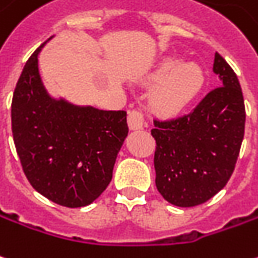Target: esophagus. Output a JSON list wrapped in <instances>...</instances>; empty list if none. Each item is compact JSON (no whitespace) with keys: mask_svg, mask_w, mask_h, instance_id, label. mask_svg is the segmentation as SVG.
Wrapping results in <instances>:
<instances>
[{"mask_svg":"<svg viewBox=\"0 0 258 258\" xmlns=\"http://www.w3.org/2000/svg\"><path fill=\"white\" fill-rule=\"evenodd\" d=\"M147 125L145 114L141 110L128 111V127L130 130H142Z\"/></svg>","mask_w":258,"mask_h":258,"instance_id":"obj_1","label":"esophagus"}]
</instances>
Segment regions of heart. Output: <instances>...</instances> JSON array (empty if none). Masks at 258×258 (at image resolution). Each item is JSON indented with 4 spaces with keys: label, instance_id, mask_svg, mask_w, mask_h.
<instances>
[{
    "label": "heart",
    "instance_id": "1",
    "mask_svg": "<svg viewBox=\"0 0 258 258\" xmlns=\"http://www.w3.org/2000/svg\"><path fill=\"white\" fill-rule=\"evenodd\" d=\"M149 85H158L152 93V106L163 116H177L196 99L204 85V73L196 62H181L167 57L148 75Z\"/></svg>",
    "mask_w": 258,
    "mask_h": 258
}]
</instances>
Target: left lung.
I'll use <instances>...</instances> for the list:
<instances>
[{
	"instance_id": "left-lung-1",
	"label": "left lung",
	"mask_w": 258,
	"mask_h": 258,
	"mask_svg": "<svg viewBox=\"0 0 258 258\" xmlns=\"http://www.w3.org/2000/svg\"><path fill=\"white\" fill-rule=\"evenodd\" d=\"M214 73L221 85L184 116L154 120L156 188L177 207L204 204L221 191L235 170L246 110L239 79L221 54Z\"/></svg>"
}]
</instances>
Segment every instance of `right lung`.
Masks as SVG:
<instances>
[{
  "label": "right lung",
  "mask_w": 258,
  "mask_h": 258,
  "mask_svg": "<svg viewBox=\"0 0 258 258\" xmlns=\"http://www.w3.org/2000/svg\"><path fill=\"white\" fill-rule=\"evenodd\" d=\"M18 79L12 135L29 183L55 204L79 208L106 190L120 148L128 134L124 110H99L50 98L41 84L37 55Z\"/></svg>",
  "instance_id": "obj_1"
}]
</instances>
